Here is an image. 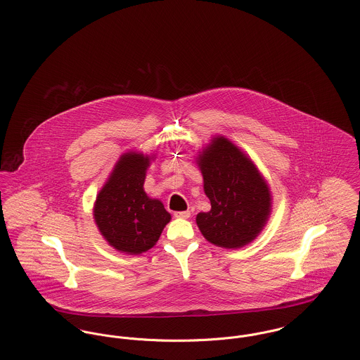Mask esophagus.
Instances as JSON below:
<instances>
[{"mask_svg":"<svg viewBox=\"0 0 360 360\" xmlns=\"http://www.w3.org/2000/svg\"><path fill=\"white\" fill-rule=\"evenodd\" d=\"M174 216L179 219H188L191 216L190 210H181V212H174Z\"/></svg>","mask_w":360,"mask_h":360,"instance_id":"1","label":"esophagus"}]
</instances>
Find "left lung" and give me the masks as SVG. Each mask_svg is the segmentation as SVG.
I'll return each mask as SVG.
<instances>
[{"instance_id":"8db88e82","label":"left lung","mask_w":360,"mask_h":360,"mask_svg":"<svg viewBox=\"0 0 360 360\" xmlns=\"http://www.w3.org/2000/svg\"><path fill=\"white\" fill-rule=\"evenodd\" d=\"M210 210L197 214L206 240L224 248L251 243L270 212V191L254 163L234 144L217 137L200 156Z\"/></svg>"}]
</instances>
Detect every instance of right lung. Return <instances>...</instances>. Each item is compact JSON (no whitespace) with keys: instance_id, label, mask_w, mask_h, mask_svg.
Returning <instances> with one entry per match:
<instances>
[{"instance_id":"right-lung-1","label":"right lung","mask_w":360,"mask_h":360,"mask_svg":"<svg viewBox=\"0 0 360 360\" xmlns=\"http://www.w3.org/2000/svg\"><path fill=\"white\" fill-rule=\"evenodd\" d=\"M148 166V156L123 155L94 206V219L105 240L117 251L131 255L153 248L170 221L163 204L148 198L143 188Z\"/></svg>"}]
</instances>
